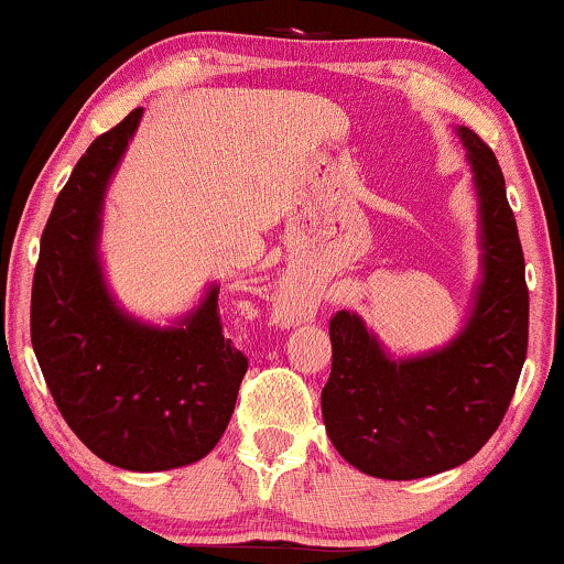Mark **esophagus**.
Listing matches in <instances>:
<instances>
[{
	"label": "esophagus",
	"mask_w": 564,
	"mask_h": 564,
	"mask_svg": "<svg viewBox=\"0 0 564 564\" xmlns=\"http://www.w3.org/2000/svg\"><path fill=\"white\" fill-rule=\"evenodd\" d=\"M274 316L282 327H297V324L308 322L311 308L306 306V301H303L301 295L284 290V293H280V297L274 301Z\"/></svg>",
	"instance_id": "1"
}]
</instances>
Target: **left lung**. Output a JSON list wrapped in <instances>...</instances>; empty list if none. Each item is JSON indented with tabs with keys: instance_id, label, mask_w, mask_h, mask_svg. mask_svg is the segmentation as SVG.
Returning <instances> with one entry per match:
<instances>
[{
	"instance_id": "left-lung-1",
	"label": "left lung",
	"mask_w": 564,
	"mask_h": 564,
	"mask_svg": "<svg viewBox=\"0 0 564 564\" xmlns=\"http://www.w3.org/2000/svg\"><path fill=\"white\" fill-rule=\"evenodd\" d=\"M478 195L480 276L446 346L393 356L356 311L329 322L333 372L322 416L337 454L382 480L465 465L505 420L528 350V288L505 174L486 142L456 126Z\"/></svg>"
}]
</instances>
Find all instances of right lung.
<instances>
[{"mask_svg":"<svg viewBox=\"0 0 564 564\" xmlns=\"http://www.w3.org/2000/svg\"><path fill=\"white\" fill-rule=\"evenodd\" d=\"M142 108L89 144L57 195L39 248L31 343L68 427L131 473H161L214 452L248 359L221 333L218 284L171 324L129 314L105 280V195Z\"/></svg>","mask_w":564,"mask_h":564,"instance_id":"1","label":"right lung"}]
</instances>
